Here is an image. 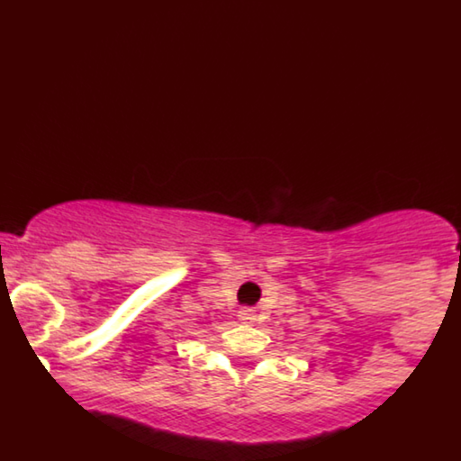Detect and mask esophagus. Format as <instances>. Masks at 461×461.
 <instances>
[{"mask_svg":"<svg viewBox=\"0 0 461 461\" xmlns=\"http://www.w3.org/2000/svg\"><path fill=\"white\" fill-rule=\"evenodd\" d=\"M239 318L243 320V322H254V320H256L254 309H240V312H239Z\"/></svg>","mask_w":461,"mask_h":461,"instance_id":"34e87169","label":"esophagus"}]
</instances>
